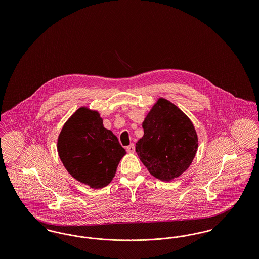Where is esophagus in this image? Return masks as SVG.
<instances>
[{
  "instance_id": "34e87169",
  "label": "esophagus",
  "mask_w": 259,
  "mask_h": 259,
  "mask_svg": "<svg viewBox=\"0 0 259 259\" xmlns=\"http://www.w3.org/2000/svg\"><path fill=\"white\" fill-rule=\"evenodd\" d=\"M126 150H127V152H129V153L135 152V146H134V144H131L130 146H128V147L126 148Z\"/></svg>"
}]
</instances>
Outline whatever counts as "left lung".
I'll use <instances>...</instances> for the list:
<instances>
[{
  "label": "left lung",
  "mask_w": 259,
  "mask_h": 259,
  "mask_svg": "<svg viewBox=\"0 0 259 259\" xmlns=\"http://www.w3.org/2000/svg\"><path fill=\"white\" fill-rule=\"evenodd\" d=\"M144 136L136 152L156 179L170 182L190 166L198 138L190 119L170 101L160 98L143 122Z\"/></svg>",
  "instance_id": "8db88e82"
}]
</instances>
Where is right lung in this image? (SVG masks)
Returning <instances> with one entry per match:
<instances>
[{
  "label": "right lung",
  "mask_w": 259,
  "mask_h": 259,
  "mask_svg": "<svg viewBox=\"0 0 259 259\" xmlns=\"http://www.w3.org/2000/svg\"><path fill=\"white\" fill-rule=\"evenodd\" d=\"M57 150L75 180L98 189L113 179L126 151L116 136L103 125L97 111L79 108L64 124Z\"/></svg>",
  "instance_id": "right-lung-1"
}]
</instances>
